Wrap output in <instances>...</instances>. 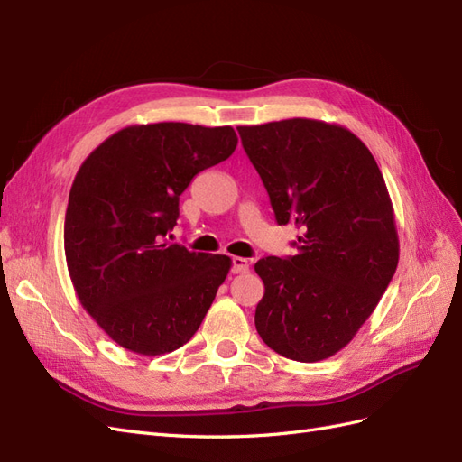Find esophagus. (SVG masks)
Returning a JSON list of instances; mask_svg holds the SVG:
<instances>
[{
    "label": "esophagus",
    "mask_w": 462,
    "mask_h": 462,
    "mask_svg": "<svg viewBox=\"0 0 462 462\" xmlns=\"http://www.w3.org/2000/svg\"><path fill=\"white\" fill-rule=\"evenodd\" d=\"M233 273H245L248 272V260L246 258H241V256H235L233 260Z\"/></svg>",
    "instance_id": "34e87169"
}]
</instances>
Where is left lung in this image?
Masks as SVG:
<instances>
[{"mask_svg":"<svg viewBox=\"0 0 462 462\" xmlns=\"http://www.w3.org/2000/svg\"><path fill=\"white\" fill-rule=\"evenodd\" d=\"M297 254L254 263V324L285 358L318 362L353 341L399 263L393 204L366 144L341 125L292 117L236 127Z\"/></svg>","mask_w":462,"mask_h":462,"instance_id":"1","label":"left lung"}]
</instances>
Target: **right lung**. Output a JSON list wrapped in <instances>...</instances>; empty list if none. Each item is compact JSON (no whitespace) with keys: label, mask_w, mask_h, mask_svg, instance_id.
Returning <instances> with one entry per match:
<instances>
[{"label":"right lung","mask_w":462,"mask_h":462,"mask_svg":"<svg viewBox=\"0 0 462 462\" xmlns=\"http://www.w3.org/2000/svg\"><path fill=\"white\" fill-rule=\"evenodd\" d=\"M233 127L131 125L92 150L65 214V258L77 297L131 353L158 356L200 328L231 270L223 254L190 253L163 236L177 226L192 177L236 148Z\"/></svg>","instance_id":"1"}]
</instances>
